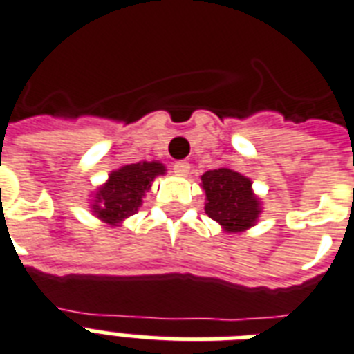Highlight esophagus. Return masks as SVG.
<instances>
[{
	"instance_id": "1",
	"label": "esophagus",
	"mask_w": 354,
	"mask_h": 354,
	"mask_svg": "<svg viewBox=\"0 0 354 354\" xmlns=\"http://www.w3.org/2000/svg\"><path fill=\"white\" fill-rule=\"evenodd\" d=\"M172 171L176 172L178 176H187L191 171V163L189 162H176L172 165Z\"/></svg>"
}]
</instances>
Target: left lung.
<instances>
[{"mask_svg":"<svg viewBox=\"0 0 354 354\" xmlns=\"http://www.w3.org/2000/svg\"><path fill=\"white\" fill-rule=\"evenodd\" d=\"M251 180L232 169H214L202 176L205 212L227 232L245 231L260 216V200L251 189Z\"/></svg>","mask_w":354,"mask_h":354,"instance_id":"obj_1","label":"left lung"}]
</instances>
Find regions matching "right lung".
<instances>
[{"label":"right lung","instance_id":"add662e5","mask_svg":"<svg viewBox=\"0 0 354 354\" xmlns=\"http://www.w3.org/2000/svg\"><path fill=\"white\" fill-rule=\"evenodd\" d=\"M160 174H165V165L160 162L131 163L112 171L107 182L94 192L93 212L109 225H118L138 211L142 198Z\"/></svg>","mask_w":354,"mask_h":354}]
</instances>
